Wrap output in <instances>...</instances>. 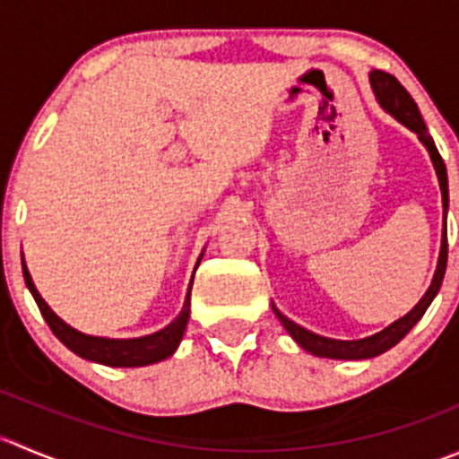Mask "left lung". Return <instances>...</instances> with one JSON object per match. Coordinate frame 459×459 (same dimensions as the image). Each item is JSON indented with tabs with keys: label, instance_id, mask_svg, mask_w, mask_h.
<instances>
[{
	"label": "left lung",
	"instance_id": "left-lung-1",
	"mask_svg": "<svg viewBox=\"0 0 459 459\" xmlns=\"http://www.w3.org/2000/svg\"><path fill=\"white\" fill-rule=\"evenodd\" d=\"M371 84L375 91V97H377L379 104L397 119L404 126H409L411 131L418 133L420 142L429 148L430 160H433L435 173H437L439 179V188H442V204H444V235H442V251H439V262H437V271H435L433 281H430L427 295L418 302V307L413 308L411 313H406L404 317L393 322L391 326L384 328L382 333L371 337H364V340H355V342H342V340H328V337L316 335V333L307 331L299 324L290 322L289 317L281 316L275 307H273V313H275L277 319L284 324L286 331L290 333L295 342H298L302 349H307L308 353L319 355V358H331V359H367V358H375V355L384 353L391 346H395L411 328L418 324V319L427 313L429 304L433 302V298L437 295L439 286H442L444 280V271H446V257H448V242H446V206H448V179H446V166H444L442 155L435 148L433 137L429 135L427 124H424L422 115H420L418 104L413 101V97L409 95L404 86L395 80L393 75L384 71H375L371 73Z\"/></svg>",
	"mask_w": 459,
	"mask_h": 459
}]
</instances>
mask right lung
Masks as SVG:
<instances>
[{
  "label": "right lung",
  "instance_id": "1",
  "mask_svg": "<svg viewBox=\"0 0 459 459\" xmlns=\"http://www.w3.org/2000/svg\"><path fill=\"white\" fill-rule=\"evenodd\" d=\"M24 268L26 286H29V290L32 293V298H35L37 307H39L41 316H44L50 331L55 333V337L64 346H68L80 358L91 359V362L97 364H106V367H146V364H155L160 359H166L169 355H173L179 340H182L184 328L188 324V313H191V290H188L186 302H184V308L178 319L173 324H169L166 328H161V331L146 337H137V340H108V337L84 335V333L75 331L66 322H62V319L50 311L48 304L41 299V295L37 293L35 284H32L29 275V268Z\"/></svg>",
  "mask_w": 459,
  "mask_h": 459
}]
</instances>
